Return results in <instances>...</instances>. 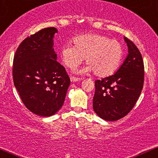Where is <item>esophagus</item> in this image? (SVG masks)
<instances>
[{
  "mask_svg": "<svg viewBox=\"0 0 158 158\" xmlns=\"http://www.w3.org/2000/svg\"><path fill=\"white\" fill-rule=\"evenodd\" d=\"M79 80H81V79H79V78L74 77H70V81H71L72 82H75V81H78Z\"/></svg>",
  "mask_w": 158,
  "mask_h": 158,
  "instance_id": "obj_1",
  "label": "esophagus"
}]
</instances>
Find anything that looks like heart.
<instances>
[{"mask_svg":"<svg viewBox=\"0 0 158 158\" xmlns=\"http://www.w3.org/2000/svg\"><path fill=\"white\" fill-rule=\"evenodd\" d=\"M73 44L63 46L61 57L65 66L71 69L77 67L85 58L88 65L79 73L93 71L97 77H108L115 72L123 59L121 43L105 35L95 33L79 35L73 39Z\"/></svg>","mask_w":158,"mask_h":158,"instance_id":"1","label":"heart"}]
</instances>
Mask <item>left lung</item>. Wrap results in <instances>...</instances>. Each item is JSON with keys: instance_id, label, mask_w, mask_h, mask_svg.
I'll use <instances>...</instances> for the list:
<instances>
[{"instance_id": "8db88e82", "label": "left lung", "mask_w": 158, "mask_h": 158, "mask_svg": "<svg viewBox=\"0 0 158 158\" xmlns=\"http://www.w3.org/2000/svg\"><path fill=\"white\" fill-rule=\"evenodd\" d=\"M128 54L117 72L95 81L93 108L107 121H116L127 115L140 95L144 81V65L137 46L124 38Z\"/></svg>"}]
</instances>
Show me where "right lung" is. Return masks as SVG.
<instances>
[{
  "label": "right lung",
  "instance_id": "right-lung-1",
  "mask_svg": "<svg viewBox=\"0 0 158 158\" xmlns=\"http://www.w3.org/2000/svg\"><path fill=\"white\" fill-rule=\"evenodd\" d=\"M55 27L39 30L25 39L16 50L12 77L24 106L32 113L50 117L62 107L70 80L56 59Z\"/></svg>",
  "mask_w": 158,
  "mask_h": 158
}]
</instances>
